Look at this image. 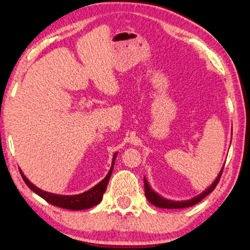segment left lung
<instances>
[{
	"instance_id": "obj_1",
	"label": "left lung",
	"mask_w": 250,
	"mask_h": 250,
	"mask_svg": "<svg viewBox=\"0 0 250 250\" xmlns=\"http://www.w3.org/2000/svg\"><path fill=\"white\" fill-rule=\"evenodd\" d=\"M222 171H224V168H222L221 172L219 173L218 178L215 179V181H214V183L210 185V186L208 187V188L205 190L204 193H201L200 195L195 196V198L190 199V200H187V201H171V200H167V199H164L163 196L158 195L157 193L153 192V190L151 189V187H149L147 180H146V179H144V186H145V195H146V198H147V200L151 202L152 205H154L155 207L168 208V209H179V208H187V207H190V206H194V205L198 204V202H200L202 199L206 198V196L209 194V193L213 192L214 188L216 187V185H218V183L220 181Z\"/></svg>"
}]
</instances>
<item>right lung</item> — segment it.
Listing matches in <instances>:
<instances>
[{
    "mask_svg": "<svg viewBox=\"0 0 250 250\" xmlns=\"http://www.w3.org/2000/svg\"><path fill=\"white\" fill-rule=\"evenodd\" d=\"M116 157H117V153H114L112 166H111L110 172L107 173L106 177L103 179L101 183L97 184L95 187H92V188L87 190V192H84L82 193V194H77V195H58V194H54V193L44 192V190L37 188L36 186H34V185H32L30 181L24 177V174H23L22 172H21V175H22L23 180H24L26 186H28L32 192H35L37 195H40L41 198H43L44 200L48 201L49 204L61 208H65V209H71V210L87 209V208L96 206V205H98L99 202L102 201L103 195H104L105 190H106L108 180H110L111 174H112L114 159H116Z\"/></svg>",
    "mask_w": 250,
    "mask_h": 250,
    "instance_id": "1",
    "label": "right lung"
}]
</instances>
